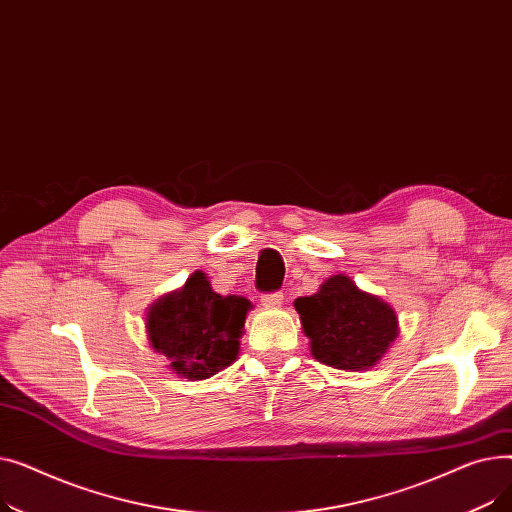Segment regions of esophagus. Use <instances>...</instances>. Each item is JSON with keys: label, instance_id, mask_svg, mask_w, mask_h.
<instances>
[{"label": "esophagus", "instance_id": "obj_1", "mask_svg": "<svg viewBox=\"0 0 512 512\" xmlns=\"http://www.w3.org/2000/svg\"><path fill=\"white\" fill-rule=\"evenodd\" d=\"M284 301L282 292H267V294H261V305L263 307H280Z\"/></svg>", "mask_w": 512, "mask_h": 512}]
</instances>
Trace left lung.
<instances>
[{
    "instance_id": "left-lung-1",
    "label": "left lung",
    "mask_w": 512,
    "mask_h": 512,
    "mask_svg": "<svg viewBox=\"0 0 512 512\" xmlns=\"http://www.w3.org/2000/svg\"><path fill=\"white\" fill-rule=\"evenodd\" d=\"M294 309L311 340V355L336 369L375 365L398 334L392 307L346 276H332L313 297L294 301Z\"/></svg>"
}]
</instances>
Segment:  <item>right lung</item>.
<instances>
[{"mask_svg":"<svg viewBox=\"0 0 512 512\" xmlns=\"http://www.w3.org/2000/svg\"><path fill=\"white\" fill-rule=\"evenodd\" d=\"M249 307L242 297H220L205 274L195 272L182 290L151 307L147 334L178 375L205 380L236 359Z\"/></svg>","mask_w":512,"mask_h":512,"instance_id":"right-lung-1","label":"right lung"}]
</instances>
